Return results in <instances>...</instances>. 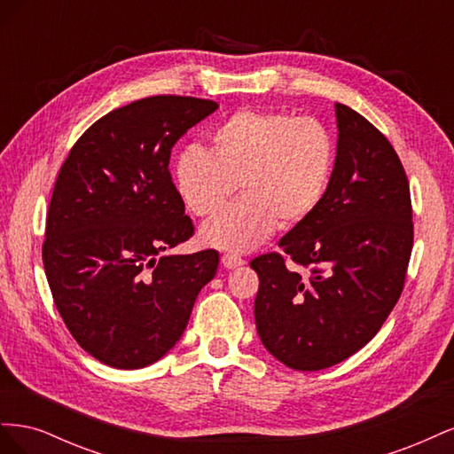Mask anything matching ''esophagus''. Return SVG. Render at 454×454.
Returning a JSON list of instances; mask_svg holds the SVG:
<instances>
[{
	"label": "esophagus",
	"instance_id": "34e87169",
	"mask_svg": "<svg viewBox=\"0 0 454 454\" xmlns=\"http://www.w3.org/2000/svg\"><path fill=\"white\" fill-rule=\"evenodd\" d=\"M222 263H223L225 269H237V267L244 265V259L232 255V254H223L222 255Z\"/></svg>",
	"mask_w": 454,
	"mask_h": 454
}]
</instances>
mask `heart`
I'll return each mask as SVG.
<instances>
[{"mask_svg":"<svg viewBox=\"0 0 454 454\" xmlns=\"http://www.w3.org/2000/svg\"><path fill=\"white\" fill-rule=\"evenodd\" d=\"M333 164V136L318 119L242 109L210 134V151L199 145L182 151L174 184L195 215L217 212L239 184L242 197L202 225L200 240L246 254L278 223L307 222L325 197Z\"/></svg>","mask_w":454,"mask_h":454,"instance_id":"1","label":"heart"}]
</instances>
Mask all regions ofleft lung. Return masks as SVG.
<instances>
[{"label": "left lung", "mask_w": 454, "mask_h": 454, "mask_svg": "<svg viewBox=\"0 0 454 454\" xmlns=\"http://www.w3.org/2000/svg\"><path fill=\"white\" fill-rule=\"evenodd\" d=\"M337 155L325 197L278 242L255 257L254 305L263 347L295 371L350 358L377 335L402 295L413 250L409 182L394 147L354 109L335 104Z\"/></svg>", "instance_id": "left-lung-1"}]
</instances>
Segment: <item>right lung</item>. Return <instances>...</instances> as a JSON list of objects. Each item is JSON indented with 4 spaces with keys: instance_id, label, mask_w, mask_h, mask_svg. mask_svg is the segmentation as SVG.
Returning a JSON list of instances; mask_svg holds the SVG:
<instances>
[{
    "instance_id": "1",
    "label": "right lung",
    "mask_w": 454,
    "mask_h": 454,
    "mask_svg": "<svg viewBox=\"0 0 454 454\" xmlns=\"http://www.w3.org/2000/svg\"><path fill=\"white\" fill-rule=\"evenodd\" d=\"M219 106L151 96L114 109L81 136L49 204L43 267L79 347L117 369L155 364L185 332L215 250L164 254L193 235L168 172L170 151Z\"/></svg>"
}]
</instances>
